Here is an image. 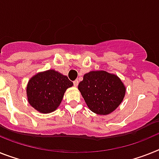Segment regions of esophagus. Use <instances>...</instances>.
I'll return each instance as SVG.
<instances>
[{"mask_svg":"<svg viewBox=\"0 0 159 159\" xmlns=\"http://www.w3.org/2000/svg\"><path fill=\"white\" fill-rule=\"evenodd\" d=\"M73 85H74V86H76V87H77V86H78V81H77V80L74 81V82H73Z\"/></svg>","mask_w":159,"mask_h":159,"instance_id":"esophagus-1","label":"esophagus"}]
</instances>
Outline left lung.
I'll list each match as a JSON object with an SVG mask.
<instances>
[{"label": "left lung", "mask_w": 159, "mask_h": 159, "mask_svg": "<svg viewBox=\"0 0 159 159\" xmlns=\"http://www.w3.org/2000/svg\"><path fill=\"white\" fill-rule=\"evenodd\" d=\"M87 107L98 115H108L120 106L126 93V87L114 73L103 70L90 71L83 76L78 85Z\"/></svg>", "instance_id": "obj_1"}]
</instances>
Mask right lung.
<instances>
[{
    "label": "right lung",
    "instance_id": "right-lung-1",
    "mask_svg": "<svg viewBox=\"0 0 159 159\" xmlns=\"http://www.w3.org/2000/svg\"><path fill=\"white\" fill-rule=\"evenodd\" d=\"M67 76L48 69L34 75L26 86L28 102L39 112L48 114L57 110L68 88L73 86Z\"/></svg>",
    "mask_w": 159,
    "mask_h": 159
}]
</instances>
